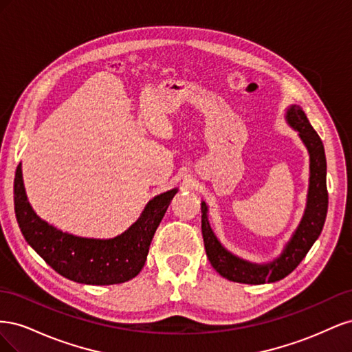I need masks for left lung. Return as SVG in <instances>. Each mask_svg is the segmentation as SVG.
Returning <instances> with one entry per match:
<instances>
[{"label":"left lung","instance_id":"left-lung-1","mask_svg":"<svg viewBox=\"0 0 352 352\" xmlns=\"http://www.w3.org/2000/svg\"><path fill=\"white\" fill-rule=\"evenodd\" d=\"M285 120L305 145L310 155V184H308L307 206L304 216L292 233L291 239L285 243L278 257L267 263H252L243 260L228 251L212 232L208 223V207L201 202V230L204 238L207 257L214 270L223 278L248 285H263L278 282L292 273L302 261L320 236L327 214V186H326V155L320 136L313 129L305 113L300 105L292 104L286 109Z\"/></svg>","mask_w":352,"mask_h":352}]
</instances>
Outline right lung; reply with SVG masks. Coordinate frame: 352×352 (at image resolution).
<instances>
[{
  "label": "right lung",
  "mask_w": 352,
  "mask_h": 352,
  "mask_svg": "<svg viewBox=\"0 0 352 352\" xmlns=\"http://www.w3.org/2000/svg\"><path fill=\"white\" fill-rule=\"evenodd\" d=\"M177 188L148 201L141 216L120 235L83 238L42 220L32 208L23 184L22 163L14 176V212L26 242L66 279L83 285H116L133 279L144 267L154 233Z\"/></svg>",
  "instance_id": "right-lung-1"
}]
</instances>
